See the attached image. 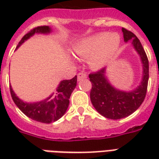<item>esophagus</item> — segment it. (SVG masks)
<instances>
[{
  "mask_svg": "<svg viewBox=\"0 0 159 159\" xmlns=\"http://www.w3.org/2000/svg\"><path fill=\"white\" fill-rule=\"evenodd\" d=\"M87 78V75L85 73H79L77 75V81H81V80H83Z\"/></svg>",
  "mask_w": 159,
  "mask_h": 159,
  "instance_id": "1",
  "label": "esophagus"
}]
</instances>
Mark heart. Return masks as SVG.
<instances>
[{"mask_svg": "<svg viewBox=\"0 0 159 159\" xmlns=\"http://www.w3.org/2000/svg\"><path fill=\"white\" fill-rule=\"evenodd\" d=\"M121 43L117 33L100 32L79 40L72 46L74 54L88 59L92 68L101 69L113 59Z\"/></svg>", "mask_w": 159, "mask_h": 159, "instance_id": "heart-1", "label": "heart"}]
</instances>
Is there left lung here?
Instances as JSON below:
<instances>
[{"mask_svg":"<svg viewBox=\"0 0 159 159\" xmlns=\"http://www.w3.org/2000/svg\"><path fill=\"white\" fill-rule=\"evenodd\" d=\"M124 42H131L140 56L142 66V77L139 85L129 91L118 89L110 83L107 68L89 75L92 89L90 100L95 110L103 117L117 120L134 113L140 107L146 97L149 78V64L140 40L131 31L122 28Z\"/></svg>","mask_w":159,"mask_h":159,"instance_id":"obj_1","label":"left lung"}]
</instances>
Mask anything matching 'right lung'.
I'll return each mask as SVG.
<instances>
[{"instance_id":"1","label":"right lung","mask_w":159,"mask_h":159,"mask_svg":"<svg viewBox=\"0 0 159 159\" xmlns=\"http://www.w3.org/2000/svg\"><path fill=\"white\" fill-rule=\"evenodd\" d=\"M52 30L49 26H39L27 33L19 42L16 50L24 42L30 39L35 34L49 35ZM76 86V76L70 80L60 81L55 92L52 93L46 99L36 102H26L16 95L12 86H10L11 95L16 106L23 113L31 119L44 123H51L59 120L64 116L69 107L70 97Z\"/></svg>"}]
</instances>
